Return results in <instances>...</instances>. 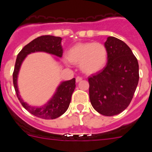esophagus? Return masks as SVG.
Instances as JSON below:
<instances>
[{"label":"esophagus","mask_w":152,"mask_h":152,"mask_svg":"<svg viewBox=\"0 0 152 152\" xmlns=\"http://www.w3.org/2000/svg\"><path fill=\"white\" fill-rule=\"evenodd\" d=\"M81 80H82V77H76V82H77V83L80 82V81Z\"/></svg>","instance_id":"34e87169"}]
</instances>
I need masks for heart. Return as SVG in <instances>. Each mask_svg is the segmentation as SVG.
Returning a JSON list of instances; mask_svg holds the SVG:
<instances>
[{
	"label": "heart",
	"mask_w": 152,
	"mask_h": 152,
	"mask_svg": "<svg viewBox=\"0 0 152 152\" xmlns=\"http://www.w3.org/2000/svg\"><path fill=\"white\" fill-rule=\"evenodd\" d=\"M108 52L103 44L94 42H78L68 49L67 58L72 64H79L86 75L100 72L107 62Z\"/></svg>",
	"instance_id": "b5f03b06"
}]
</instances>
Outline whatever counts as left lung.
Instances as JSON below:
<instances>
[{"instance_id":"1","label":"left lung","mask_w":152,"mask_h":152,"mask_svg":"<svg viewBox=\"0 0 152 152\" xmlns=\"http://www.w3.org/2000/svg\"><path fill=\"white\" fill-rule=\"evenodd\" d=\"M104 45L108 52L107 65L88 78L89 95L95 110L111 116L129 105L139 83V63L122 40L109 36Z\"/></svg>"}]
</instances>
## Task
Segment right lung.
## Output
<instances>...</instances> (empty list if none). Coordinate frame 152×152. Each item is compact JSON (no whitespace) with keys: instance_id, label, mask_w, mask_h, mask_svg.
Listing matches in <instances>:
<instances>
[{"instance_id":"obj_1","label":"right lung","mask_w":152,"mask_h":152,"mask_svg":"<svg viewBox=\"0 0 152 152\" xmlns=\"http://www.w3.org/2000/svg\"><path fill=\"white\" fill-rule=\"evenodd\" d=\"M61 37L54 36H42L31 41L23 48L17 55L15 67L13 73V82L17 98L23 107L28 112L39 118L45 119H53L59 117L66 112L71 103L72 95L75 85V78L62 81L56 89V93L45 105L42 107H33L29 105L21 98L17 86V77L20 69L21 64L25 58L29 54L37 52H47L61 58L63 54L62 46L61 45Z\"/></svg>"}]
</instances>
